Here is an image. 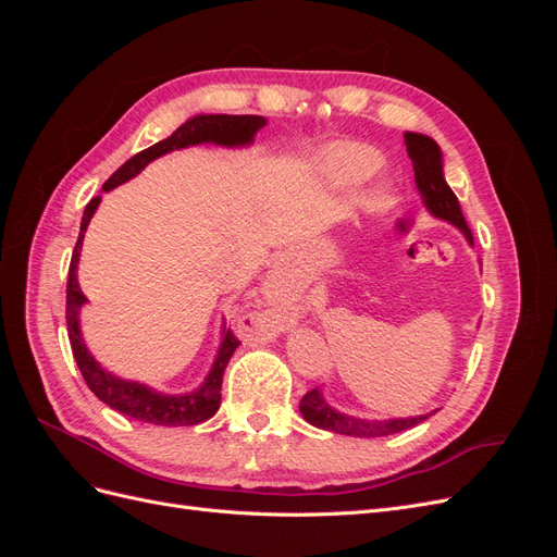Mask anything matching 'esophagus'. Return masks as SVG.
Instances as JSON below:
<instances>
[{"instance_id":"34e87169","label":"esophagus","mask_w":557,"mask_h":557,"mask_svg":"<svg viewBox=\"0 0 557 557\" xmlns=\"http://www.w3.org/2000/svg\"><path fill=\"white\" fill-rule=\"evenodd\" d=\"M278 285H281V283H278V278H274V281H272V285H269V288H272V293H274V290H278Z\"/></svg>"}]
</instances>
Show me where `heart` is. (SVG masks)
I'll use <instances>...</instances> for the list:
<instances>
[{"label":"heart","instance_id":"b5f03b06","mask_svg":"<svg viewBox=\"0 0 557 557\" xmlns=\"http://www.w3.org/2000/svg\"><path fill=\"white\" fill-rule=\"evenodd\" d=\"M327 170L339 183H358L372 174L381 158L374 148L360 144H342L327 150Z\"/></svg>","mask_w":557,"mask_h":557}]
</instances>
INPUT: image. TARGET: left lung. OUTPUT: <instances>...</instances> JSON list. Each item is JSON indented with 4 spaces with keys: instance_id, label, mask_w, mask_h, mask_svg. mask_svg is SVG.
<instances>
[{
    "instance_id": "left-lung-1",
    "label": "left lung",
    "mask_w": 557,
    "mask_h": 557,
    "mask_svg": "<svg viewBox=\"0 0 557 557\" xmlns=\"http://www.w3.org/2000/svg\"><path fill=\"white\" fill-rule=\"evenodd\" d=\"M404 144H407L409 158L413 162V172H416V185L420 195H423L428 209L436 218H444V221L458 225L465 232V237L469 242H474L462 215L460 201L448 188V183L444 181L440 146H436L434 139L425 137V134H416V132L404 134ZM299 411L311 425L336 432V434H348V436H387V434H395L423 423L428 416H432L428 413V416L395 418V420H360V418L334 411L323 399V395L318 393V387H313V391H309L305 397H301Z\"/></svg>"
}]
</instances>
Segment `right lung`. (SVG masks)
Returning a JSON list of instances; mask_svg holds the SVG:
<instances>
[{
  "label": "right lung",
  "mask_w": 557,
  "mask_h": 557,
  "mask_svg": "<svg viewBox=\"0 0 557 557\" xmlns=\"http://www.w3.org/2000/svg\"><path fill=\"white\" fill-rule=\"evenodd\" d=\"M264 123L267 121L262 115H225V113L223 115H195L188 123L181 125L172 134V137H166L164 141H158L150 148L141 150V153L129 158L121 166V170L111 174V178L104 183V190H111V188H115V185L125 183L127 178L137 176L148 162H153L156 158L170 153V150H174V148L195 146L201 141H213V144H223V146L250 144L252 137H256V132ZM97 205H99V197H92L88 201L86 211H83L81 232H78V239H76L72 262H70V276H66V332H70V344H72L81 374L99 399L109 404L111 409L121 411L134 420H144V423L164 425V428H183V425L205 423V420H209L218 411V407H221L225 367L232 358V352L237 350V346L242 344L230 327L223 330V344H221V350H218V358L213 362L211 374L207 376L205 383H201L199 391L188 393V395H162V393L150 391V387H146L141 383L115 379L92 360L86 344H83V336L78 330V309L83 307V301H86V295H83L78 288L76 267H78V256H81L83 232H86Z\"/></svg>",
  "instance_id": "obj_1"
}]
</instances>
